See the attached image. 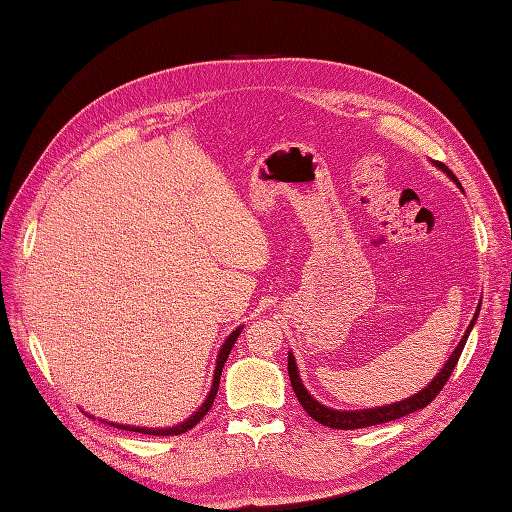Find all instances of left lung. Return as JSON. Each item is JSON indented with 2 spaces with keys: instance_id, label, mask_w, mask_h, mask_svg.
I'll return each mask as SVG.
<instances>
[{
  "instance_id": "1",
  "label": "left lung",
  "mask_w": 512,
  "mask_h": 512,
  "mask_svg": "<svg viewBox=\"0 0 512 512\" xmlns=\"http://www.w3.org/2000/svg\"><path fill=\"white\" fill-rule=\"evenodd\" d=\"M436 164L442 173H446V177L455 181V185L461 183L459 179L448 170V166H444L442 162H433ZM478 312H480V303L476 307L474 312V318L470 320L466 333H463L461 342L457 344V348L451 352V356H448V361L444 363V367L438 371L436 376H433V380L425 386V389H421L418 393L401 399V401H395V404H386V406H376V408H363V410H335V408H329L320 404L318 399H314L312 395H309V391L305 389V384L299 376V367H297V361H294V354L288 352V376H290V384H292V391L294 395H297V399L301 401V406L305 408V412L314 418V421H318L320 425H327V427H333V429H361V427H371V425H380V423H389V421H397V418L406 416V414H412L416 410L425 408L429 401H433V397H436L442 386L446 384L448 376L453 374V369L459 361V356L463 352V346H466L468 342V335L470 331L474 329V322L478 318Z\"/></svg>"
}]
</instances>
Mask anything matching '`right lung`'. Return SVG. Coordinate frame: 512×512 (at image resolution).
Listing matches in <instances>:
<instances>
[{
    "mask_svg": "<svg viewBox=\"0 0 512 512\" xmlns=\"http://www.w3.org/2000/svg\"><path fill=\"white\" fill-rule=\"evenodd\" d=\"M241 331H243V324H239V327L226 337V342L222 344V348H220V352H218V359H215V371H213V382H211L209 395H207V399L203 401V406H200L190 418H185V421H181V423H177V425H173V427H136V425H119V423H113V421H108V425L117 427V429H126V431L147 433V436H179V433H185L188 429H192V427L200 421V418H203V416L211 410L213 399H215V395H218V389H220V376H222L224 363H226V359H228V354H230L232 346H235L237 337L241 335ZM89 418H94V416L89 414Z\"/></svg>",
    "mask_w": 512,
    "mask_h": 512,
    "instance_id": "obj_1",
    "label": "right lung"
}]
</instances>
